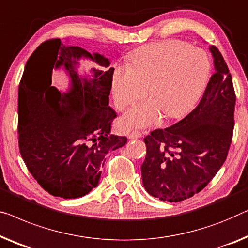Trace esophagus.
<instances>
[{
	"label": "esophagus",
	"mask_w": 248,
	"mask_h": 248,
	"mask_svg": "<svg viewBox=\"0 0 248 248\" xmlns=\"http://www.w3.org/2000/svg\"><path fill=\"white\" fill-rule=\"evenodd\" d=\"M141 136H142V134H141V132H140V131H132L127 134V138L131 139V140L139 139V138H141Z\"/></svg>",
	"instance_id": "1"
}]
</instances>
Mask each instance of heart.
I'll use <instances>...</instances> for the list:
<instances>
[{
    "instance_id": "1",
    "label": "heart",
    "mask_w": 248,
    "mask_h": 248,
    "mask_svg": "<svg viewBox=\"0 0 248 248\" xmlns=\"http://www.w3.org/2000/svg\"><path fill=\"white\" fill-rule=\"evenodd\" d=\"M132 66L114 68L112 89L118 110L150 95L152 99L128 110L125 127L146 126L159 120L182 117L191 109L206 87L210 62L202 49L181 40L154 42L132 53Z\"/></svg>"
}]
</instances>
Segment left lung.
<instances>
[{"label":"left lung","mask_w":248,"mask_h":248,"mask_svg":"<svg viewBox=\"0 0 248 248\" xmlns=\"http://www.w3.org/2000/svg\"><path fill=\"white\" fill-rule=\"evenodd\" d=\"M209 49L215 73L196 108L144 138L143 186L163 202H182L202 191L224 164L231 146L236 103L232 78L219 50Z\"/></svg>","instance_id":"1"}]
</instances>
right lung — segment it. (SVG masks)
I'll return each mask as SVG.
<instances>
[{
	"mask_svg": "<svg viewBox=\"0 0 248 248\" xmlns=\"http://www.w3.org/2000/svg\"><path fill=\"white\" fill-rule=\"evenodd\" d=\"M81 56L106 71L92 70V80L78 74ZM63 65L72 86L62 94L51 85L53 67ZM109 60L76 46L50 39L27 62L19 86V149L39 185L55 197H82L98 185L105 155L126 144L110 134L116 114L108 106L114 68Z\"/></svg>",
	"mask_w": 248,
	"mask_h": 248,
	"instance_id": "right-lung-1",
	"label": "right lung"
}]
</instances>
